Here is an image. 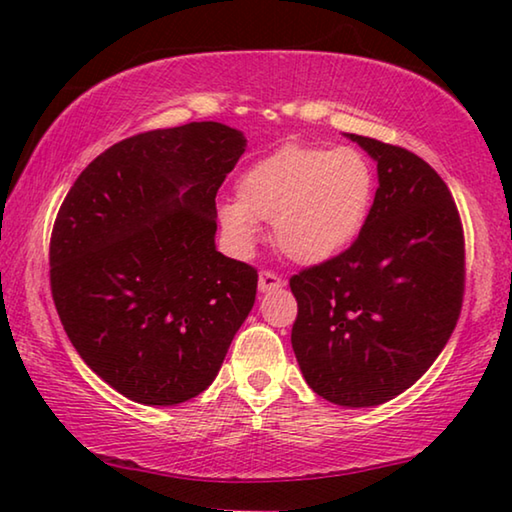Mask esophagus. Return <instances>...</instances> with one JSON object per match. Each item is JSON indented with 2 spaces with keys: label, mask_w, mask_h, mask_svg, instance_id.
Instances as JSON below:
<instances>
[{
  "label": "esophagus",
  "mask_w": 512,
  "mask_h": 512,
  "mask_svg": "<svg viewBox=\"0 0 512 512\" xmlns=\"http://www.w3.org/2000/svg\"><path fill=\"white\" fill-rule=\"evenodd\" d=\"M282 287H284V280H282L280 275H275L273 271H262V273H259V291H262V293L282 289Z\"/></svg>",
  "instance_id": "obj_1"
}]
</instances>
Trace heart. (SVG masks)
<instances>
[{
    "label": "heart",
    "instance_id": "b5f03b06",
    "mask_svg": "<svg viewBox=\"0 0 512 512\" xmlns=\"http://www.w3.org/2000/svg\"><path fill=\"white\" fill-rule=\"evenodd\" d=\"M375 192V169L352 146L287 144L241 173L237 203L219 207V223L241 250L253 248L259 221L273 223V241L284 257L325 264L359 239Z\"/></svg>",
    "mask_w": 512,
    "mask_h": 512
}]
</instances>
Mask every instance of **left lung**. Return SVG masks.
Masks as SVG:
<instances>
[{
	"mask_svg": "<svg viewBox=\"0 0 512 512\" xmlns=\"http://www.w3.org/2000/svg\"><path fill=\"white\" fill-rule=\"evenodd\" d=\"M377 162L370 219L343 255L291 277L302 377L327 402L377 406L413 386L449 341L465 291L452 192L418 155L348 133Z\"/></svg>",
	"mask_w": 512,
	"mask_h": 512,
	"instance_id": "obj_1",
	"label": "left lung"
}]
</instances>
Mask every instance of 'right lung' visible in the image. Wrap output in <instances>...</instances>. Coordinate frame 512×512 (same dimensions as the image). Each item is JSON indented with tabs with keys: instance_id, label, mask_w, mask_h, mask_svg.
<instances>
[{
	"instance_id": "right-lung-1",
	"label": "right lung",
	"mask_w": 512,
	"mask_h": 512,
	"mask_svg": "<svg viewBox=\"0 0 512 512\" xmlns=\"http://www.w3.org/2000/svg\"><path fill=\"white\" fill-rule=\"evenodd\" d=\"M244 151V133L219 121L133 135L94 158L60 205L49 244L60 323L128 400L201 395L255 305V268L214 244V198Z\"/></svg>"
}]
</instances>
